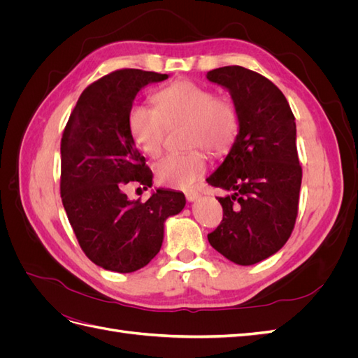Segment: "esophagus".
<instances>
[{
  "label": "esophagus",
  "instance_id": "34e87169",
  "mask_svg": "<svg viewBox=\"0 0 358 358\" xmlns=\"http://www.w3.org/2000/svg\"><path fill=\"white\" fill-rule=\"evenodd\" d=\"M185 197H187L188 201H196V200L200 197V194H199L197 189H188V191L185 192Z\"/></svg>",
  "mask_w": 358,
  "mask_h": 358
}]
</instances>
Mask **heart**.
<instances>
[{
	"mask_svg": "<svg viewBox=\"0 0 358 358\" xmlns=\"http://www.w3.org/2000/svg\"><path fill=\"white\" fill-rule=\"evenodd\" d=\"M157 109L136 104L129 110L128 128L137 146L149 157L159 155L167 127L185 124V142L225 152L239 133V112L227 99L191 80H178L154 95ZM206 170V154L196 148L170 154L157 164V178L164 185L187 188Z\"/></svg>",
	"mask_w": 358,
	"mask_h": 358,
	"instance_id": "obj_1",
	"label": "heart"
}]
</instances>
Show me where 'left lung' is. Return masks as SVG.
<instances>
[{
    "instance_id": "obj_1",
    "label": "left lung",
    "mask_w": 358,
    "mask_h": 358,
    "mask_svg": "<svg viewBox=\"0 0 358 358\" xmlns=\"http://www.w3.org/2000/svg\"><path fill=\"white\" fill-rule=\"evenodd\" d=\"M231 95L239 133L206 182L230 191L218 197L224 218L209 243L227 259L252 266L282 248L297 218L301 167L296 121L284 94L262 74L231 66L206 74Z\"/></svg>"
}]
</instances>
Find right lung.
<instances>
[{"label": "right lung", "instance_id": "add662e5", "mask_svg": "<svg viewBox=\"0 0 358 358\" xmlns=\"http://www.w3.org/2000/svg\"><path fill=\"white\" fill-rule=\"evenodd\" d=\"M169 74L117 70L86 88L61 138V197L79 245L92 263L116 273L145 267L161 249L164 224L185 208L183 192L155 188L129 200V182L152 187V171L128 128L140 90Z\"/></svg>", "mask_w": 358, "mask_h": 358}]
</instances>
